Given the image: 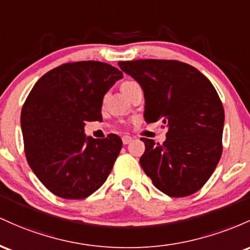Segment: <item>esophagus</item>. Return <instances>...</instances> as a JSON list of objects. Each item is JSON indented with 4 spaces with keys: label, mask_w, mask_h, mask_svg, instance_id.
<instances>
[{
    "label": "esophagus",
    "mask_w": 250,
    "mask_h": 250,
    "mask_svg": "<svg viewBox=\"0 0 250 250\" xmlns=\"http://www.w3.org/2000/svg\"><path fill=\"white\" fill-rule=\"evenodd\" d=\"M122 140H123V144L126 145V144H128V143L132 142V137H130V136H123Z\"/></svg>",
    "instance_id": "34e87169"
}]
</instances>
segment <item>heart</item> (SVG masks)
Segmentation results:
<instances>
[{
	"mask_svg": "<svg viewBox=\"0 0 250 250\" xmlns=\"http://www.w3.org/2000/svg\"><path fill=\"white\" fill-rule=\"evenodd\" d=\"M137 85H138V83H134V81H124V83H122V91L125 92V91H127V89L132 88L133 86H137Z\"/></svg>",
	"mask_w": 250,
	"mask_h": 250,
	"instance_id": "heart-1",
	"label": "heart"
}]
</instances>
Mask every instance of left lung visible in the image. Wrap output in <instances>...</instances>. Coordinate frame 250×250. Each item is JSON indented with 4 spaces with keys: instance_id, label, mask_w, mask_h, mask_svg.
<instances>
[{
    "instance_id": "8db88e82",
    "label": "left lung",
    "mask_w": 250,
    "mask_h": 250,
    "mask_svg": "<svg viewBox=\"0 0 250 250\" xmlns=\"http://www.w3.org/2000/svg\"><path fill=\"white\" fill-rule=\"evenodd\" d=\"M145 98L146 123L167 126L163 144L142 138L140 165L153 186L170 197H184L201 189L222 155L224 110L207 77L176 60L119 61Z\"/></svg>"
}]
</instances>
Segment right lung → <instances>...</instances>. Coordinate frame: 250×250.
<instances>
[{
	"mask_svg": "<svg viewBox=\"0 0 250 250\" xmlns=\"http://www.w3.org/2000/svg\"><path fill=\"white\" fill-rule=\"evenodd\" d=\"M122 78L100 61L63 63L42 75L27 97L21 112L27 162L59 197H88L110 175L122 139L86 137L83 126L103 119L104 95Z\"/></svg>",
	"mask_w": 250,
	"mask_h": 250,
	"instance_id": "1",
	"label": "right lung"
}]
</instances>
